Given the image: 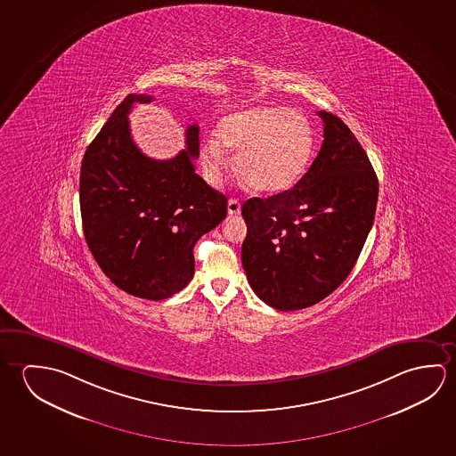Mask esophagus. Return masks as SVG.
<instances>
[{"mask_svg": "<svg viewBox=\"0 0 456 456\" xmlns=\"http://www.w3.org/2000/svg\"><path fill=\"white\" fill-rule=\"evenodd\" d=\"M227 211H229V215H231V216H233V215H240V211H241V205H240L237 199H229V202H227Z\"/></svg>", "mask_w": 456, "mask_h": 456, "instance_id": "esophagus-1", "label": "esophagus"}]
</instances>
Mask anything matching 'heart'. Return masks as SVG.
Wrapping results in <instances>:
<instances>
[{"instance_id": "b5f03b06", "label": "heart", "mask_w": 456, "mask_h": 456, "mask_svg": "<svg viewBox=\"0 0 456 456\" xmlns=\"http://www.w3.org/2000/svg\"><path fill=\"white\" fill-rule=\"evenodd\" d=\"M217 138L200 146L203 176L209 184L223 180L235 151V168L254 191L278 194L304 176L314 150V127L305 114L284 106H251L219 120Z\"/></svg>"}]
</instances>
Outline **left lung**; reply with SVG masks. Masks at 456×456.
Listing matches in <instances>:
<instances>
[{"instance_id":"8db88e82","label":"left lung","mask_w":456,"mask_h":456,"mask_svg":"<svg viewBox=\"0 0 456 456\" xmlns=\"http://www.w3.org/2000/svg\"><path fill=\"white\" fill-rule=\"evenodd\" d=\"M324 142L296 186L243 203L241 262L253 291L280 312L314 305L336 291L372 229L379 180L344 120L318 111Z\"/></svg>"}]
</instances>
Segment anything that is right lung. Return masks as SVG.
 I'll return each mask as SVG.
<instances>
[{
  "label": "right lung",
  "instance_id": "add662e5",
  "mask_svg": "<svg viewBox=\"0 0 456 456\" xmlns=\"http://www.w3.org/2000/svg\"><path fill=\"white\" fill-rule=\"evenodd\" d=\"M152 95L130 94L90 142L79 178L84 237L100 269L134 297L162 300L194 276V247L227 215V199L195 173L199 126L168 160L134 144L128 112Z\"/></svg>",
  "mask_w": 456,
  "mask_h": 456
}]
</instances>
